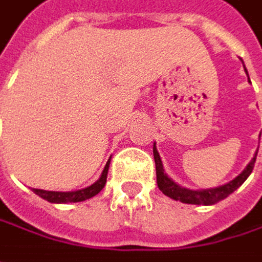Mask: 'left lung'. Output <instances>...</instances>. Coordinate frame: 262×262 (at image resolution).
I'll return each instance as SVG.
<instances>
[{
	"label": "left lung",
	"instance_id": "8db88e82",
	"mask_svg": "<svg viewBox=\"0 0 262 262\" xmlns=\"http://www.w3.org/2000/svg\"><path fill=\"white\" fill-rule=\"evenodd\" d=\"M246 70V69H245ZM248 73V72H246ZM249 78V76H248ZM258 153V151H256ZM256 153L253 156V159L249 162V165L245 168V171L237 176L235 179L229 183H226L224 186H219V187H213V189H204V190H190V189H186V187H181L179 186L176 181L169 179L166 174H165V169H163V165H162V160H160V156L157 153V148L153 147V155H155V162H156V177H157V186L159 189L162 190L163 195L176 200V201H181L184 204H196V205H211V204H216V202L225 200L226 196H229L235 189H238L246 179L250 176L252 169H253V165H255V160H256Z\"/></svg>",
	"mask_w": 262,
	"mask_h": 262
}]
</instances>
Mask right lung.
<instances>
[{
	"instance_id": "obj_1",
	"label": "right lung",
	"mask_w": 262,
	"mask_h": 262,
	"mask_svg": "<svg viewBox=\"0 0 262 262\" xmlns=\"http://www.w3.org/2000/svg\"><path fill=\"white\" fill-rule=\"evenodd\" d=\"M109 162L107 160L106 166L100 176V179L97 180L94 184L81 189V190H75V192H52V190H41V189H33V192L38 195L40 198L46 200L49 202H55V204H67V202H81L85 200H90L93 196H96L106 184L107 169H109Z\"/></svg>"
}]
</instances>
